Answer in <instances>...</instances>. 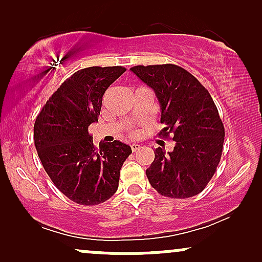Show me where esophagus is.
I'll use <instances>...</instances> for the list:
<instances>
[{"mask_svg": "<svg viewBox=\"0 0 262 262\" xmlns=\"http://www.w3.org/2000/svg\"><path fill=\"white\" fill-rule=\"evenodd\" d=\"M130 146H132V150H133V151H138V150H139V149L141 148L139 144H135V143L132 144Z\"/></svg>", "mask_w": 262, "mask_h": 262, "instance_id": "obj_1", "label": "esophagus"}]
</instances>
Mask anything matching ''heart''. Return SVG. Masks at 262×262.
Returning a JSON list of instances; mask_svg holds the SVG:
<instances>
[{"label": "heart", "mask_w": 262, "mask_h": 262, "mask_svg": "<svg viewBox=\"0 0 262 262\" xmlns=\"http://www.w3.org/2000/svg\"><path fill=\"white\" fill-rule=\"evenodd\" d=\"M129 135H130V137H137L138 132L137 130H130V132H129Z\"/></svg>", "instance_id": "obj_1"}]
</instances>
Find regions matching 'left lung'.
I'll use <instances>...</instances> for the list:
<instances>
[{
	"instance_id": "1",
	"label": "left lung",
	"mask_w": 262,
	"mask_h": 262,
	"mask_svg": "<svg viewBox=\"0 0 262 262\" xmlns=\"http://www.w3.org/2000/svg\"><path fill=\"white\" fill-rule=\"evenodd\" d=\"M154 90L164 129L159 137L175 141L173 150H154L146 176L161 196L188 198L202 192L221 161L224 125L208 90L187 70L173 64L130 69Z\"/></svg>"
}]
</instances>
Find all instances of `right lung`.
Returning a JSON list of instances; mask_svg holds the SVG:
<instances>
[{"label": "right lung", "instance_id": "1", "mask_svg": "<svg viewBox=\"0 0 262 262\" xmlns=\"http://www.w3.org/2000/svg\"><path fill=\"white\" fill-rule=\"evenodd\" d=\"M127 70L91 66L66 79L39 112L34 145L45 172L69 200L82 206L106 202L116 193L130 146L114 140L93 145L90 124L98 121L106 90Z\"/></svg>", "mask_w": 262, "mask_h": 262}]
</instances>
